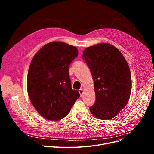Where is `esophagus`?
<instances>
[{"label": "esophagus", "mask_w": 154, "mask_h": 154, "mask_svg": "<svg viewBox=\"0 0 154 154\" xmlns=\"http://www.w3.org/2000/svg\"><path fill=\"white\" fill-rule=\"evenodd\" d=\"M80 94V96H83V92H84V90L83 89H80L79 91Z\"/></svg>", "instance_id": "esophagus-1"}]
</instances>
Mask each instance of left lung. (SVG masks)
<instances>
[{
  "label": "left lung",
  "instance_id": "left-lung-1",
  "mask_svg": "<svg viewBox=\"0 0 154 154\" xmlns=\"http://www.w3.org/2000/svg\"><path fill=\"white\" fill-rule=\"evenodd\" d=\"M82 58L94 80L96 102L90 108L91 113L102 120L113 118L127 105L131 94V77L127 61L108 43L86 48Z\"/></svg>",
  "mask_w": 154,
  "mask_h": 154
}]
</instances>
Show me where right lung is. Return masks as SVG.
Wrapping results in <instances>:
<instances>
[{
    "label": "right lung",
    "instance_id": "obj_1",
    "mask_svg": "<svg viewBox=\"0 0 154 154\" xmlns=\"http://www.w3.org/2000/svg\"><path fill=\"white\" fill-rule=\"evenodd\" d=\"M79 54L64 42H51L33 57L27 75V92L32 103L43 118L58 121L70 112L80 97L72 90L69 67Z\"/></svg>",
    "mask_w": 154,
    "mask_h": 154
}]
</instances>
